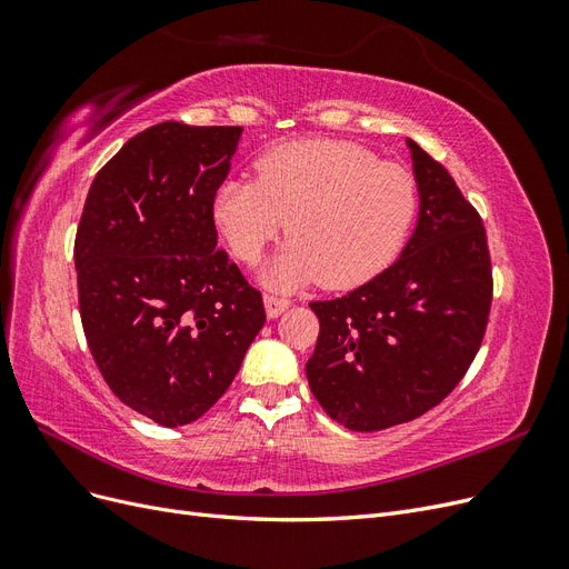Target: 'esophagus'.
<instances>
[{
  "instance_id": "34e87169",
  "label": "esophagus",
  "mask_w": 569,
  "mask_h": 569,
  "mask_svg": "<svg viewBox=\"0 0 569 569\" xmlns=\"http://www.w3.org/2000/svg\"><path fill=\"white\" fill-rule=\"evenodd\" d=\"M263 301H266V313H268V318H278L280 313H284L287 308L291 306L289 299L278 297V295H266Z\"/></svg>"
}]
</instances>
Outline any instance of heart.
<instances>
[{"label": "heart", "instance_id": "b5f03b06", "mask_svg": "<svg viewBox=\"0 0 569 569\" xmlns=\"http://www.w3.org/2000/svg\"><path fill=\"white\" fill-rule=\"evenodd\" d=\"M420 206L418 180L399 163L341 140H297L256 161L253 178L222 180L213 220L239 261L253 266L284 230L291 242L266 280L295 287L320 280L351 289L401 253Z\"/></svg>", "mask_w": 569, "mask_h": 569}]
</instances>
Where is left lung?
Returning <instances> with one entry per match:
<instances>
[{
  "mask_svg": "<svg viewBox=\"0 0 569 569\" xmlns=\"http://www.w3.org/2000/svg\"><path fill=\"white\" fill-rule=\"evenodd\" d=\"M418 228L399 261L332 301L306 375L327 416L377 432L439 406L472 366L493 299L487 230L453 176L408 140Z\"/></svg>",
  "mask_w": 569,
  "mask_h": 569,
  "instance_id": "1",
  "label": "left lung"
}]
</instances>
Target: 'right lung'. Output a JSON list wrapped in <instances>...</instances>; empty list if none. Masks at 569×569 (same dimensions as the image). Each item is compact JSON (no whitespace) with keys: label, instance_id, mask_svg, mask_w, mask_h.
I'll return each mask as SVG.
<instances>
[{"label":"right lung","instance_id":"right-lung-1","mask_svg":"<svg viewBox=\"0 0 569 569\" xmlns=\"http://www.w3.org/2000/svg\"><path fill=\"white\" fill-rule=\"evenodd\" d=\"M242 128L166 120L99 170L76 232L84 339L109 389L163 427L199 420L266 322L261 291L216 249L213 194Z\"/></svg>","mask_w":569,"mask_h":569}]
</instances>
